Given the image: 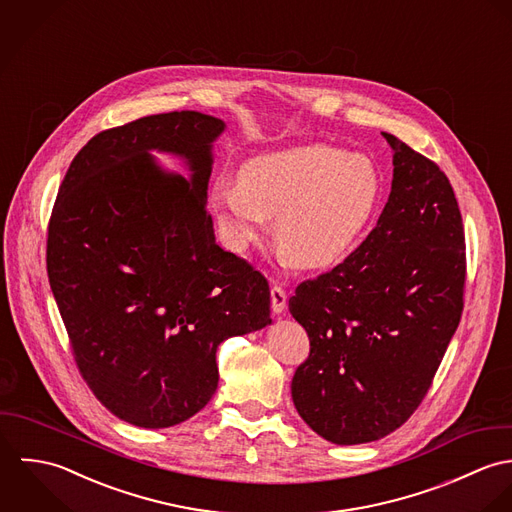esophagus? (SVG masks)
<instances>
[{
	"label": "esophagus",
	"mask_w": 512,
	"mask_h": 512,
	"mask_svg": "<svg viewBox=\"0 0 512 512\" xmlns=\"http://www.w3.org/2000/svg\"><path fill=\"white\" fill-rule=\"evenodd\" d=\"M285 307H287V293H285V289L279 287V285L271 287V308H273V312L281 314Z\"/></svg>",
	"instance_id": "1"
}]
</instances>
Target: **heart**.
<instances>
[{
	"instance_id": "heart-1",
	"label": "heart",
	"mask_w": 512,
	"mask_h": 512,
	"mask_svg": "<svg viewBox=\"0 0 512 512\" xmlns=\"http://www.w3.org/2000/svg\"><path fill=\"white\" fill-rule=\"evenodd\" d=\"M382 204V176L362 154L312 144L247 160L237 182L213 188L223 241L241 253L275 217L273 237L301 269L344 261L364 239Z\"/></svg>"
}]
</instances>
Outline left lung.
Instances as JSON below:
<instances>
[{"label":"left lung","mask_w":512,"mask_h":512,"mask_svg":"<svg viewBox=\"0 0 512 512\" xmlns=\"http://www.w3.org/2000/svg\"><path fill=\"white\" fill-rule=\"evenodd\" d=\"M382 134L394 180L378 225L289 299L310 340L293 402L336 445L376 441L408 421L463 312L465 233L453 188L435 162Z\"/></svg>","instance_id":"1"}]
</instances>
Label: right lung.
Listing matches in <instances>:
<instances>
[{"label": "right lung", "mask_w": 512, "mask_h": 512, "mask_svg": "<svg viewBox=\"0 0 512 512\" xmlns=\"http://www.w3.org/2000/svg\"><path fill=\"white\" fill-rule=\"evenodd\" d=\"M225 122L196 110L99 132L71 162L47 233V275L91 392L136 427L196 415L217 346L271 324L267 279L215 243L205 209ZM152 149L180 155L188 181Z\"/></svg>", "instance_id": "right-lung-1"}]
</instances>
